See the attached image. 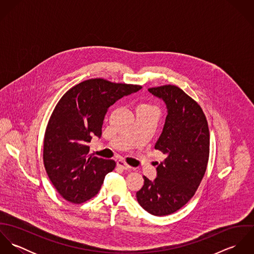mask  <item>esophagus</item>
<instances>
[{
	"label": "esophagus",
	"mask_w": 254,
	"mask_h": 254,
	"mask_svg": "<svg viewBox=\"0 0 254 254\" xmlns=\"http://www.w3.org/2000/svg\"><path fill=\"white\" fill-rule=\"evenodd\" d=\"M117 166L118 167H120V168H122V169H124V170H130L132 167L130 166V165H128L125 161H123V160H121V159H119V160H117Z\"/></svg>",
	"instance_id": "obj_1"
}]
</instances>
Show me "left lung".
<instances>
[{
    "label": "left lung",
    "mask_w": 254,
    "mask_h": 254,
    "mask_svg": "<svg viewBox=\"0 0 254 254\" xmlns=\"http://www.w3.org/2000/svg\"><path fill=\"white\" fill-rule=\"evenodd\" d=\"M148 92L166 105L163 130L154 145L166 158L156 167L154 180L144 176L136 195L145 211L165 216L183 207L202 180L209 157V130L199 105L177 86L149 88Z\"/></svg>",
    "instance_id": "left-lung-1"
}]
</instances>
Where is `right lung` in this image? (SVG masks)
I'll list each match as a JSON object with an SVG mask.
<instances>
[{
    "instance_id": "obj_1",
    "label": "right lung",
    "mask_w": 254,
    "mask_h": 254,
    "mask_svg": "<svg viewBox=\"0 0 254 254\" xmlns=\"http://www.w3.org/2000/svg\"><path fill=\"white\" fill-rule=\"evenodd\" d=\"M140 89L96 78L77 84L62 97L46 128L43 159L50 180L64 199L82 203L99 192L116 163L90 156L88 144L94 136L101 138L109 107Z\"/></svg>"
}]
</instances>
